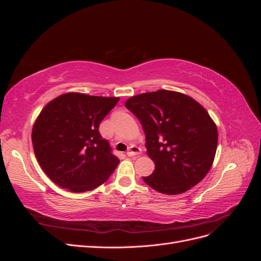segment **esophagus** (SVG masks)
<instances>
[{"label":"esophagus","instance_id":"1","mask_svg":"<svg viewBox=\"0 0 261 261\" xmlns=\"http://www.w3.org/2000/svg\"><path fill=\"white\" fill-rule=\"evenodd\" d=\"M141 153V149L139 147H136V146H132L129 148V150L127 151V154L128 156H134V155H138Z\"/></svg>","mask_w":261,"mask_h":261}]
</instances>
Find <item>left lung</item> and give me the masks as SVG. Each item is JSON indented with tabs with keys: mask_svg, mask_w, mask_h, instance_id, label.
I'll use <instances>...</instances> for the list:
<instances>
[{
	"mask_svg": "<svg viewBox=\"0 0 261 261\" xmlns=\"http://www.w3.org/2000/svg\"><path fill=\"white\" fill-rule=\"evenodd\" d=\"M125 107L138 118L154 171L143 177L154 191L183 194L207 175L218 147L217 125L199 102L160 89L133 96Z\"/></svg>",
	"mask_w": 261,
	"mask_h": 261,
	"instance_id": "left-lung-1",
	"label": "left lung"
}]
</instances>
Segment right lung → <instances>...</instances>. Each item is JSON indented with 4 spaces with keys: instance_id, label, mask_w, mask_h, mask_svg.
Wrapping results in <instances>:
<instances>
[{
    "instance_id": "obj_1",
    "label": "right lung",
    "mask_w": 261,
    "mask_h": 261,
    "mask_svg": "<svg viewBox=\"0 0 261 261\" xmlns=\"http://www.w3.org/2000/svg\"><path fill=\"white\" fill-rule=\"evenodd\" d=\"M118 97L66 92L37 116L31 140L37 160L49 178L72 193L92 191L107 181L120 162L99 126Z\"/></svg>"
}]
</instances>
